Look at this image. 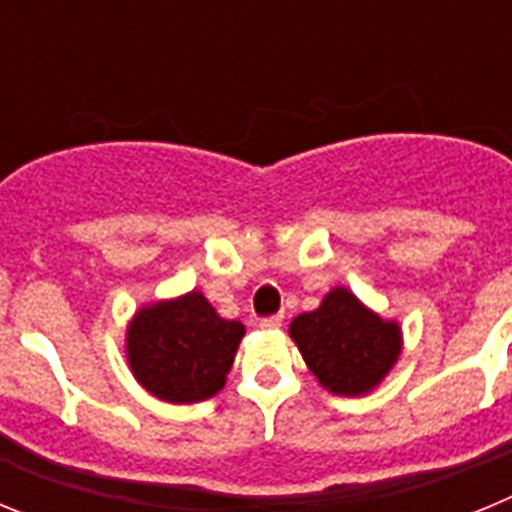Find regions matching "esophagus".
<instances>
[{
	"label": "esophagus",
	"mask_w": 512,
	"mask_h": 512,
	"mask_svg": "<svg viewBox=\"0 0 512 512\" xmlns=\"http://www.w3.org/2000/svg\"><path fill=\"white\" fill-rule=\"evenodd\" d=\"M282 315H269V318H261V328L264 330H277V328H282Z\"/></svg>",
	"instance_id": "34e87169"
}]
</instances>
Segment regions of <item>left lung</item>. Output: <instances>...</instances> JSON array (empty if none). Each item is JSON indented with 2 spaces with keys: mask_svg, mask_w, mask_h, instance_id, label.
<instances>
[{
  "mask_svg": "<svg viewBox=\"0 0 512 512\" xmlns=\"http://www.w3.org/2000/svg\"><path fill=\"white\" fill-rule=\"evenodd\" d=\"M289 336L325 390L343 397L372 392L402 351V330L379 318L346 287L330 289L318 310L289 323Z\"/></svg>",
  "mask_w": 512,
  "mask_h": 512,
  "instance_id": "left-lung-1",
  "label": "left lung"
}]
</instances>
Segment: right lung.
I'll return each mask as SVG.
<instances>
[{"instance_id": "1", "label": "right lung", "mask_w": 512, "mask_h": 512, "mask_svg": "<svg viewBox=\"0 0 512 512\" xmlns=\"http://www.w3.org/2000/svg\"><path fill=\"white\" fill-rule=\"evenodd\" d=\"M243 323L225 320L202 292L140 307L128 325L125 354L133 377L153 397L192 405L225 387Z\"/></svg>"}]
</instances>
